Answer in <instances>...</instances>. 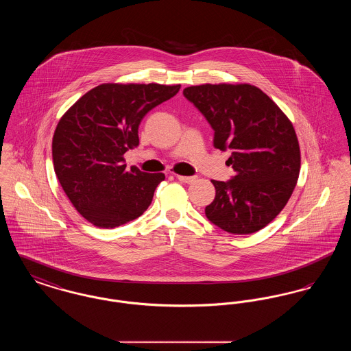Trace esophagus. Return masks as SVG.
I'll use <instances>...</instances> for the list:
<instances>
[{"label": "esophagus", "instance_id": "esophagus-1", "mask_svg": "<svg viewBox=\"0 0 351 351\" xmlns=\"http://www.w3.org/2000/svg\"><path fill=\"white\" fill-rule=\"evenodd\" d=\"M178 180L182 183L191 184L196 180V176H183V175H176Z\"/></svg>", "mask_w": 351, "mask_h": 351}]
</instances>
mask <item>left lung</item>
<instances>
[{"label":"left lung","mask_w":351,"mask_h":351,"mask_svg":"<svg viewBox=\"0 0 351 351\" xmlns=\"http://www.w3.org/2000/svg\"><path fill=\"white\" fill-rule=\"evenodd\" d=\"M191 101L212 129L213 145L232 151L235 175L212 180L216 197L206 218L232 234L263 229L283 210L300 172V147L292 122L265 92L250 84L188 86Z\"/></svg>","instance_id":"left-lung-1"}]
</instances>
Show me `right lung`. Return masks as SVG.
I'll list each match as a JSON object with an SVG mask.
<instances>
[{
	"instance_id": "1",
	"label": "right lung",
	"mask_w": 351,
	"mask_h": 351,
	"mask_svg": "<svg viewBox=\"0 0 351 351\" xmlns=\"http://www.w3.org/2000/svg\"><path fill=\"white\" fill-rule=\"evenodd\" d=\"M180 85L101 84L60 118L52 138L58 180L76 210L99 228H116L150 206L165 173L126 169L123 154L139 145L138 128Z\"/></svg>"
}]
</instances>
